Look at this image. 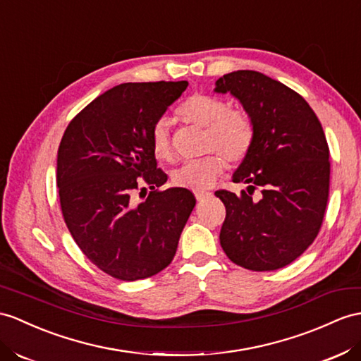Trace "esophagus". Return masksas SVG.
I'll list each match as a JSON object with an SVG mask.
<instances>
[{"label":"esophagus","instance_id":"1","mask_svg":"<svg viewBox=\"0 0 361 361\" xmlns=\"http://www.w3.org/2000/svg\"><path fill=\"white\" fill-rule=\"evenodd\" d=\"M195 196H196V199L197 200H205V199H208L209 196H211V192L209 191H205V190H195Z\"/></svg>","mask_w":361,"mask_h":361}]
</instances>
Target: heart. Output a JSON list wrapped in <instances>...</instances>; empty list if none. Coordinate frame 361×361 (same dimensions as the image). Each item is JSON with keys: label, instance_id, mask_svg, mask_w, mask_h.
<instances>
[{"label": "heart", "instance_id": "heart-1", "mask_svg": "<svg viewBox=\"0 0 361 361\" xmlns=\"http://www.w3.org/2000/svg\"><path fill=\"white\" fill-rule=\"evenodd\" d=\"M178 116L187 124L205 127L204 147L209 153L176 169L171 173L174 185L207 188L224 171L225 157L230 162H240L248 156L256 133L252 119L247 111L231 109L224 98L205 93L191 94L179 105ZM150 140L157 159L171 161L173 147L166 122H156Z\"/></svg>", "mask_w": 361, "mask_h": 361}]
</instances>
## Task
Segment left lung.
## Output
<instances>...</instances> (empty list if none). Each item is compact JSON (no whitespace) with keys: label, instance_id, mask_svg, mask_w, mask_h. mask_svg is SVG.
<instances>
[{"label":"left lung","instance_id":"1","mask_svg":"<svg viewBox=\"0 0 361 361\" xmlns=\"http://www.w3.org/2000/svg\"><path fill=\"white\" fill-rule=\"evenodd\" d=\"M230 92L254 124L248 156L233 182L262 190L259 200L242 191H216L226 216L221 245L231 262L251 271H274L294 262L317 237L329 196V147L317 114L300 94L254 70L216 81Z\"/></svg>","mask_w":361,"mask_h":361}]
</instances>
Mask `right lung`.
<instances>
[{"label": "right lung", "mask_w": 361, "mask_h": 361, "mask_svg": "<svg viewBox=\"0 0 361 361\" xmlns=\"http://www.w3.org/2000/svg\"><path fill=\"white\" fill-rule=\"evenodd\" d=\"M187 87H113L79 111L61 139L56 183L66 225L93 265L124 282L170 265L196 205L187 188L157 190L169 178L157 169L150 140L153 126ZM147 186L152 191L142 197Z\"/></svg>", "instance_id": "obj_1"}]
</instances>
